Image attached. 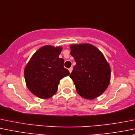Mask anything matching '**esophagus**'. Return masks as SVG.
Segmentation results:
<instances>
[{
    "label": "esophagus",
    "instance_id": "34e87169",
    "mask_svg": "<svg viewBox=\"0 0 135 135\" xmlns=\"http://www.w3.org/2000/svg\"><path fill=\"white\" fill-rule=\"evenodd\" d=\"M69 72H70V73H71V72H72V70H73V67H70V68H69Z\"/></svg>",
    "mask_w": 135,
    "mask_h": 135
}]
</instances>
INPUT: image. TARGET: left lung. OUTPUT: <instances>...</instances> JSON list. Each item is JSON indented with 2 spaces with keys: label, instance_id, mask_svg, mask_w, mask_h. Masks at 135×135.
Segmentation results:
<instances>
[{
  "label": "left lung",
  "instance_id": "8db88e82",
  "mask_svg": "<svg viewBox=\"0 0 135 135\" xmlns=\"http://www.w3.org/2000/svg\"><path fill=\"white\" fill-rule=\"evenodd\" d=\"M76 65L70 77L76 90L85 99H93L102 94L110 81L109 64L99 49L90 44L70 45Z\"/></svg>",
  "mask_w": 135,
  "mask_h": 135
}]
</instances>
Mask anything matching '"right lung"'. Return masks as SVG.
Segmentation results:
<instances>
[{
  "instance_id": "right-lung-1",
  "label": "right lung",
  "mask_w": 135,
  "mask_h": 135,
  "mask_svg": "<svg viewBox=\"0 0 135 135\" xmlns=\"http://www.w3.org/2000/svg\"><path fill=\"white\" fill-rule=\"evenodd\" d=\"M61 47L46 45L32 56L24 70L26 85L32 94L42 99L53 96L59 81L70 73L64 67V59L59 58Z\"/></svg>"
}]
</instances>
